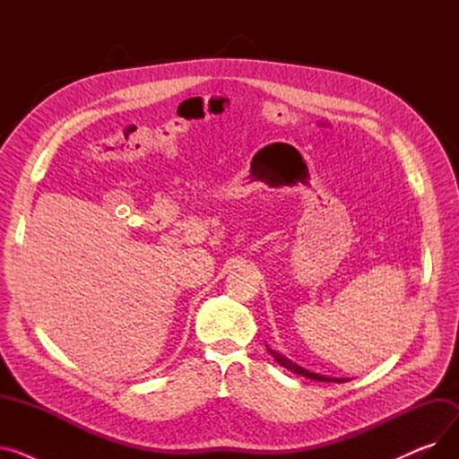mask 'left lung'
Here are the masks:
<instances>
[{
  "label": "left lung",
  "instance_id": "obj_1",
  "mask_svg": "<svg viewBox=\"0 0 459 459\" xmlns=\"http://www.w3.org/2000/svg\"><path fill=\"white\" fill-rule=\"evenodd\" d=\"M266 348H268V346H266ZM268 351L272 353V357L277 360V363H279L281 367H284V368H288V370H292V372H296V374H299V376H303V377L315 379V381H333V383H346V381H348V379H344V377H327V376H320V374H316V372L305 370L303 367L296 365L294 360H290L288 357H284V355H281V353H277V351H273V350H270V348H268Z\"/></svg>",
  "mask_w": 459,
  "mask_h": 459
}]
</instances>
